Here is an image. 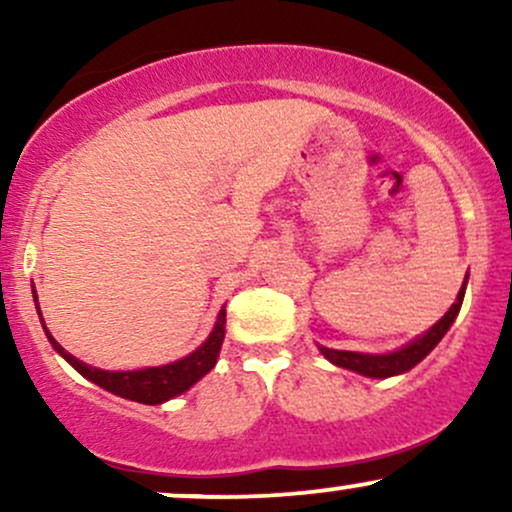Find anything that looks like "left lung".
Masks as SVG:
<instances>
[{
  "mask_svg": "<svg viewBox=\"0 0 512 512\" xmlns=\"http://www.w3.org/2000/svg\"><path fill=\"white\" fill-rule=\"evenodd\" d=\"M464 286H467V276H464V284L460 293H457V301L450 305L448 313L440 317L436 325H433L426 334L416 337L414 342L402 346V349L392 351V354H356V351H337V349H327V346H320L322 356H325L327 361H332L334 366L354 370V373L366 375V378H390V375L407 373V370L414 368L416 363L424 361V358L436 349L440 339L445 337V332L450 330V325L455 322V317L462 308Z\"/></svg>",
  "mask_w": 512,
  "mask_h": 512,
  "instance_id": "1",
  "label": "left lung"
}]
</instances>
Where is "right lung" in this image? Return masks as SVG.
Masks as SVG:
<instances>
[{
    "instance_id": "add662e5",
    "label": "right lung",
    "mask_w": 512,
    "mask_h": 512,
    "mask_svg": "<svg viewBox=\"0 0 512 512\" xmlns=\"http://www.w3.org/2000/svg\"><path fill=\"white\" fill-rule=\"evenodd\" d=\"M33 301L38 305V296H35L33 289ZM40 322H43V330L48 334L50 344L55 346V351L60 354L69 366H74L84 375L86 380L96 383L103 390L113 392L117 397L132 399V402H142V404H163L168 399L182 395L185 390H190L197 380H202L204 375L209 373L211 368L216 366V358H219L223 337H226V310H221L219 320H216L214 330L207 337V342L199 346L197 351H192L190 356L180 358V361L168 363V366H156V368H142V370H101L86 366L84 361L64 351L60 344L55 342V337L48 332L45 327L43 313H40Z\"/></svg>"
}]
</instances>
